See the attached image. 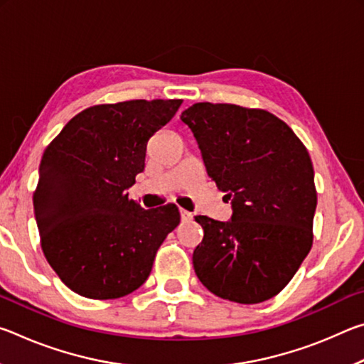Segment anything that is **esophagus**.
Masks as SVG:
<instances>
[{
    "mask_svg": "<svg viewBox=\"0 0 364 364\" xmlns=\"http://www.w3.org/2000/svg\"><path fill=\"white\" fill-rule=\"evenodd\" d=\"M180 217L183 221H188V220H193V213L184 210V208H180Z\"/></svg>",
    "mask_w": 364,
    "mask_h": 364,
    "instance_id": "34e87169",
    "label": "esophagus"
}]
</instances>
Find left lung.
<instances>
[{"label":"left lung","instance_id":"obj_1","mask_svg":"<svg viewBox=\"0 0 364 364\" xmlns=\"http://www.w3.org/2000/svg\"><path fill=\"white\" fill-rule=\"evenodd\" d=\"M207 175L231 199L232 217L199 215L204 239L193 254L212 294L260 304L284 289L313 244V164L291 127L263 109L197 102L181 114Z\"/></svg>","mask_w":364,"mask_h":364}]
</instances>
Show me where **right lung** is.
Here are the masks:
<instances>
[{
	"label": "right lung",
	"instance_id": "right-lung-1",
	"mask_svg": "<svg viewBox=\"0 0 364 364\" xmlns=\"http://www.w3.org/2000/svg\"><path fill=\"white\" fill-rule=\"evenodd\" d=\"M181 100L97 104L67 123L43 154L33 208L40 242L78 295L120 299L149 278L160 245L180 225L175 204L144 210L127 189L144 170L147 141Z\"/></svg>",
	"mask_w": 364,
	"mask_h": 364
}]
</instances>
